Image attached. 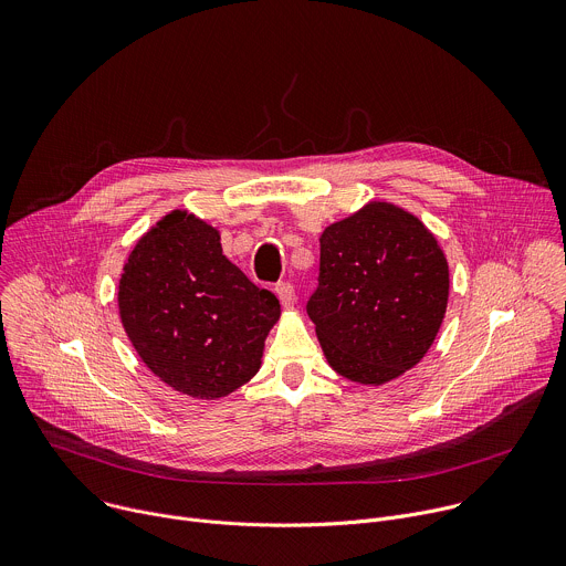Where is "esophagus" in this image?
I'll use <instances>...</instances> for the list:
<instances>
[{
  "mask_svg": "<svg viewBox=\"0 0 566 566\" xmlns=\"http://www.w3.org/2000/svg\"><path fill=\"white\" fill-rule=\"evenodd\" d=\"M274 292H276V296H279V301L287 307V305H294V285L292 283H285V281H281V283H276L274 285Z\"/></svg>",
  "mask_w": 566,
  "mask_h": 566,
  "instance_id": "esophagus-1",
  "label": "esophagus"
}]
</instances>
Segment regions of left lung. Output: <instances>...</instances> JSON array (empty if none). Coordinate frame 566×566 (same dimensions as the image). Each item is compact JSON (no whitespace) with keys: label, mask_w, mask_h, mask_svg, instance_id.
<instances>
[{"label":"left lung","mask_w":566,"mask_h":566,"mask_svg":"<svg viewBox=\"0 0 566 566\" xmlns=\"http://www.w3.org/2000/svg\"><path fill=\"white\" fill-rule=\"evenodd\" d=\"M446 303V256L412 213L370 202L321 234L318 285L305 307L338 375L379 386L417 366Z\"/></svg>","instance_id":"1"}]
</instances>
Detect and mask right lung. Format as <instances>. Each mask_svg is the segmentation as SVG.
Wrapping results in <instances>:
<instances>
[{
    "label": "right lung",
    "mask_w": 566,
    "mask_h": 566,
    "mask_svg": "<svg viewBox=\"0 0 566 566\" xmlns=\"http://www.w3.org/2000/svg\"><path fill=\"white\" fill-rule=\"evenodd\" d=\"M120 318L147 368L174 390L218 399L250 381L281 305L222 256L220 237L171 211L125 263Z\"/></svg>",
    "instance_id": "1"
}]
</instances>
